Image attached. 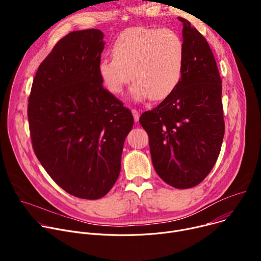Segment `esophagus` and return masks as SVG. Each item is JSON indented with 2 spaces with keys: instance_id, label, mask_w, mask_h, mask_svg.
Listing matches in <instances>:
<instances>
[{
  "instance_id": "1",
  "label": "esophagus",
  "mask_w": 261,
  "mask_h": 261,
  "mask_svg": "<svg viewBox=\"0 0 261 261\" xmlns=\"http://www.w3.org/2000/svg\"><path fill=\"white\" fill-rule=\"evenodd\" d=\"M132 115H133V118H134V121L137 123L139 121V117H140V114L138 113V111L136 109H132Z\"/></svg>"
}]
</instances>
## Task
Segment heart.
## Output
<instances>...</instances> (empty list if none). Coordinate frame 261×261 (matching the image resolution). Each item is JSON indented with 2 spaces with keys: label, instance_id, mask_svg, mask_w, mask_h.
Wrapping results in <instances>:
<instances>
[{
  "label": "heart",
  "instance_id": "b5f03b06",
  "mask_svg": "<svg viewBox=\"0 0 261 261\" xmlns=\"http://www.w3.org/2000/svg\"><path fill=\"white\" fill-rule=\"evenodd\" d=\"M114 59L102 58L98 74L104 87L115 95L133 79L130 90L136 101L152 97L164 100L178 86L185 65L180 36L169 29L132 28L124 31L111 46Z\"/></svg>",
  "mask_w": 261,
  "mask_h": 261
}]
</instances>
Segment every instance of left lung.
Listing matches in <instances>:
<instances>
[{
    "label": "left lung",
    "instance_id": "8db88e82",
    "mask_svg": "<svg viewBox=\"0 0 261 261\" xmlns=\"http://www.w3.org/2000/svg\"><path fill=\"white\" fill-rule=\"evenodd\" d=\"M185 65L173 93L140 116L154 168L168 185L192 188L214 167L224 137L222 82L204 37L182 17Z\"/></svg>",
    "mask_w": 261,
    "mask_h": 261
}]
</instances>
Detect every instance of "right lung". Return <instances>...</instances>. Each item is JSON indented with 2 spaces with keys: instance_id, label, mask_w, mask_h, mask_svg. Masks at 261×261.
<instances>
[{
  "instance_id": "add662e5",
  "label": "right lung",
  "mask_w": 261,
  "mask_h": 261,
  "mask_svg": "<svg viewBox=\"0 0 261 261\" xmlns=\"http://www.w3.org/2000/svg\"><path fill=\"white\" fill-rule=\"evenodd\" d=\"M103 37L90 29L62 38L37 70L28 105L41 165L66 192L91 200L117 181L134 123L130 109L102 86L97 67Z\"/></svg>"
}]
</instances>
